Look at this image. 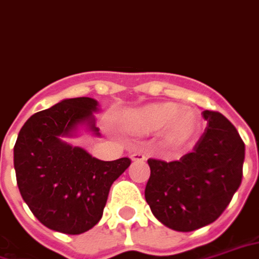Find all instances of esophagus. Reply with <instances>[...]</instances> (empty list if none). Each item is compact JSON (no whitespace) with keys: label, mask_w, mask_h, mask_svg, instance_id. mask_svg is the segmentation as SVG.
<instances>
[{"label":"esophagus","mask_w":259,"mask_h":259,"mask_svg":"<svg viewBox=\"0 0 259 259\" xmlns=\"http://www.w3.org/2000/svg\"><path fill=\"white\" fill-rule=\"evenodd\" d=\"M131 160L132 161H145L146 160V157H145V154L143 153H132L131 154Z\"/></svg>","instance_id":"obj_1"}]
</instances>
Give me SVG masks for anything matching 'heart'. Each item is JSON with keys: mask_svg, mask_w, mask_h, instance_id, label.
Here are the masks:
<instances>
[{"mask_svg": "<svg viewBox=\"0 0 259 259\" xmlns=\"http://www.w3.org/2000/svg\"><path fill=\"white\" fill-rule=\"evenodd\" d=\"M121 125L125 131L135 135H148L161 130L164 142L179 146L194 137L199 128V117L190 107L161 102L128 110L122 116Z\"/></svg>", "mask_w": 259, "mask_h": 259, "instance_id": "b5f03b06", "label": "heart"}]
</instances>
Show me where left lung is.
I'll return each mask as SVG.
<instances>
[{
	"label": "left lung",
	"mask_w": 259,
	"mask_h": 259,
	"mask_svg": "<svg viewBox=\"0 0 259 259\" xmlns=\"http://www.w3.org/2000/svg\"><path fill=\"white\" fill-rule=\"evenodd\" d=\"M207 121L193 150L175 161L149 158L145 199L163 225L192 232L212 224L225 211L243 177L244 142L218 111L204 110Z\"/></svg>",
	"instance_id": "1"
}]
</instances>
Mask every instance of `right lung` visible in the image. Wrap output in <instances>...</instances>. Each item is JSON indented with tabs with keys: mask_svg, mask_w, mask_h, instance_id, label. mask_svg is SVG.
Returning <instances> with one entry per match:
<instances>
[{
	"mask_svg": "<svg viewBox=\"0 0 259 259\" xmlns=\"http://www.w3.org/2000/svg\"><path fill=\"white\" fill-rule=\"evenodd\" d=\"M92 98L63 99L24 122L13 148L22 197L37 220L52 230L80 235L101 221L111 185L130 167L128 157L102 161L63 138L81 127L99 137Z\"/></svg>",
	"mask_w": 259,
	"mask_h": 259,
	"instance_id": "add662e5",
	"label": "right lung"
}]
</instances>
